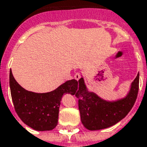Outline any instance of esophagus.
Wrapping results in <instances>:
<instances>
[{
	"mask_svg": "<svg viewBox=\"0 0 147 147\" xmlns=\"http://www.w3.org/2000/svg\"><path fill=\"white\" fill-rule=\"evenodd\" d=\"M74 77H75V79H76L77 81H79V80L81 79V76H80V73H76L75 76H74Z\"/></svg>",
	"mask_w": 147,
	"mask_h": 147,
	"instance_id": "34e87169",
	"label": "esophagus"
}]
</instances>
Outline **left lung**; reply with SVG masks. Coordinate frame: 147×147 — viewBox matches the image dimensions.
<instances>
[{"mask_svg": "<svg viewBox=\"0 0 147 147\" xmlns=\"http://www.w3.org/2000/svg\"><path fill=\"white\" fill-rule=\"evenodd\" d=\"M139 83V73H138L126 95L121 98L109 101L89 90L82 76L79 80L78 90L75 94L79 99L80 118L83 126L90 131L105 129L123 119L136 102Z\"/></svg>", "mask_w": 147, "mask_h": 147, "instance_id": "1", "label": "left lung"}]
</instances>
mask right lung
<instances>
[{"label":"right lung","instance_id":"add662e5","mask_svg":"<svg viewBox=\"0 0 147 147\" xmlns=\"http://www.w3.org/2000/svg\"><path fill=\"white\" fill-rule=\"evenodd\" d=\"M9 85L16 113L27 126L39 131H50L58 122L59 108L65 94H75L78 90L76 80H67L53 91L34 93L23 88L10 71Z\"/></svg>","mask_w":147,"mask_h":147}]
</instances>
